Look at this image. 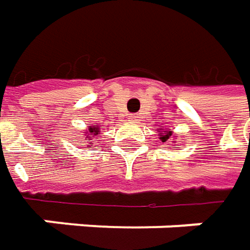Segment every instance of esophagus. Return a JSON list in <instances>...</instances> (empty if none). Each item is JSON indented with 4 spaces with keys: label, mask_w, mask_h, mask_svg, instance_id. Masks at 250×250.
I'll use <instances>...</instances> for the list:
<instances>
[{
    "label": "esophagus",
    "mask_w": 250,
    "mask_h": 250,
    "mask_svg": "<svg viewBox=\"0 0 250 250\" xmlns=\"http://www.w3.org/2000/svg\"><path fill=\"white\" fill-rule=\"evenodd\" d=\"M128 120L132 121V122H135V121H138V115H135V114H129V115H128Z\"/></svg>",
    "instance_id": "34e87169"
}]
</instances>
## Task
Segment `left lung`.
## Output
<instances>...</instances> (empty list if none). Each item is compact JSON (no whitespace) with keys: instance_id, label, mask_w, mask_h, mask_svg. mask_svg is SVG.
Segmentation results:
<instances>
[{"instance_id":"obj_1","label":"left lung","mask_w":250,"mask_h":250,"mask_svg":"<svg viewBox=\"0 0 250 250\" xmlns=\"http://www.w3.org/2000/svg\"><path fill=\"white\" fill-rule=\"evenodd\" d=\"M171 133H172V132H171V130H169V132H167V135H163V138H160V139L163 140V142H166V140H167L168 138H169V136H171Z\"/></svg>"}]
</instances>
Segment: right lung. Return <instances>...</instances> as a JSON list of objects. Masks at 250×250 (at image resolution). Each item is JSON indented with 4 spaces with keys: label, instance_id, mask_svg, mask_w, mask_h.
Returning <instances> with one entry per match:
<instances>
[{
    "label": "right lung",
    "instance_id": "add662e5",
    "mask_svg": "<svg viewBox=\"0 0 250 250\" xmlns=\"http://www.w3.org/2000/svg\"><path fill=\"white\" fill-rule=\"evenodd\" d=\"M89 132H90V133H93V136L99 135V132H100V128H99V125H94V126H90V128H89Z\"/></svg>",
    "mask_w": 250,
    "mask_h": 250
}]
</instances>
